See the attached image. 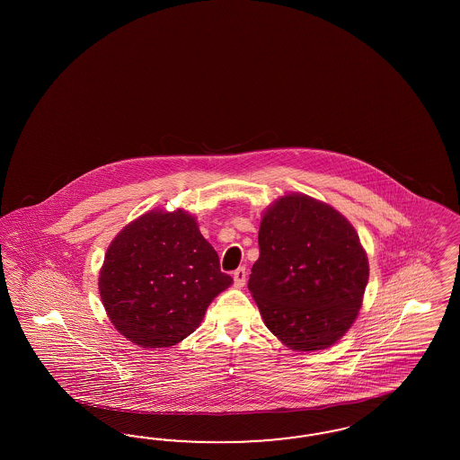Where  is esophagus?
Returning <instances> with one entry per match:
<instances>
[{
	"instance_id": "1",
	"label": "esophagus",
	"mask_w": 460,
	"mask_h": 460,
	"mask_svg": "<svg viewBox=\"0 0 460 460\" xmlns=\"http://www.w3.org/2000/svg\"><path fill=\"white\" fill-rule=\"evenodd\" d=\"M246 277H248V273H246V268H237L236 271L233 273L234 285H236V287H244V283H246Z\"/></svg>"
}]
</instances>
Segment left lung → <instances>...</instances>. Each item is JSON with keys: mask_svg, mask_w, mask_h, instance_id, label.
Instances as JSON below:
<instances>
[{"mask_svg": "<svg viewBox=\"0 0 460 460\" xmlns=\"http://www.w3.org/2000/svg\"><path fill=\"white\" fill-rule=\"evenodd\" d=\"M248 288L265 325L293 350L331 348L362 305L369 265L348 219L304 194L273 202L260 224Z\"/></svg>", "mask_w": 460, "mask_h": 460, "instance_id": "left-lung-1", "label": "left lung"}]
</instances>
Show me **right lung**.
Instances as JSON below:
<instances>
[{
	"instance_id": "1",
	"label": "right lung",
	"mask_w": 460,
	"mask_h": 460,
	"mask_svg": "<svg viewBox=\"0 0 460 460\" xmlns=\"http://www.w3.org/2000/svg\"><path fill=\"white\" fill-rule=\"evenodd\" d=\"M233 283L185 210H150L112 239L99 295L112 325L139 348H170L192 334Z\"/></svg>"
}]
</instances>
